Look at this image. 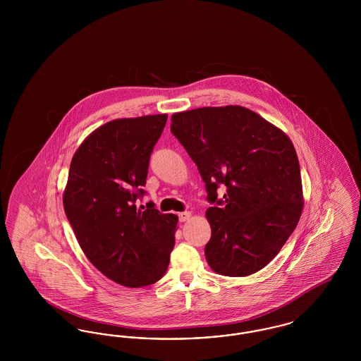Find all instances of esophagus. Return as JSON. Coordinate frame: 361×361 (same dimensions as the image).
Segmentation results:
<instances>
[{"label":"esophagus","instance_id":"1","mask_svg":"<svg viewBox=\"0 0 361 361\" xmlns=\"http://www.w3.org/2000/svg\"><path fill=\"white\" fill-rule=\"evenodd\" d=\"M189 218H190V212H189V211H184V212H180V214H178L180 222H187Z\"/></svg>","mask_w":361,"mask_h":361}]
</instances>
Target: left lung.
Here are the masks:
<instances>
[{"mask_svg": "<svg viewBox=\"0 0 361 361\" xmlns=\"http://www.w3.org/2000/svg\"><path fill=\"white\" fill-rule=\"evenodd\" d=\"M171 131L196 164L214 206L206 212L208 265L219 275L256 274L276 257L302 215L300 168L291 139L240 105L174 114Z\"/></svg>", "mask_w": 361, "mask_h": 361, "instance_id": "obj_1", "label": "left lung"}]
</instances>
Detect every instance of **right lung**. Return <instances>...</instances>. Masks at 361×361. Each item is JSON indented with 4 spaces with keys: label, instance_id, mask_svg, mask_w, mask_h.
<instances>
[{
    "label": "right lung",
    "instance_id": "1",
    "mask_svg": "<svg viewBox=\"0 0 361 361\" xmlns=\"http://www.w3.org/2000/svg\"><path fill=\"white\" fill-rule=\"evenodd\" d=\"M168 115L108 121L81 143L70 164L63 207L87 259L124 287H145L165 275L177 216L161 214L146 192L150 155ZM144 211L142 212L141 209Z\"/></svg>",
    "mask_w": 361,
    "mask_h": 361
}]
</instances>
